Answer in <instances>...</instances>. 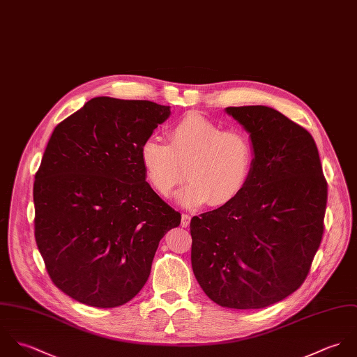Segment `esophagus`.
I'll use <instances>...</instances> for the list:
<instances>
[{"mask_svg": "<svg viewBox=\"0 0 357 357\" xmlns=\"http://www.w3.org/2000/svg\"><path fill=\"white\" fill-rule=\"evenodd\" d=\"M189 223H190V215L182 214V222H181V225H182L183 227H188Z\"/></svg>", "mask_w": 357, "mask_h": 357, "instance_id": "obj_1", "label": "esophagus"}]
</instances>
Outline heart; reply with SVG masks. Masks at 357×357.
I'll return each mask as SVG.
<instances>
[{
  "label": "heart",
  "mask_w": 357,
  "mask_h": 357,
  "mask_svg": "<svg viewBox=\"0 0 357 357\" xmlns=\"http://www.w3.org/2000/svg\"><path fill=\"white\" fill-rule=\"evenodd\" d=\"M168 144L155 138L142 143L139 155L149 185L167 199L186 178L178 195L185 207L210 203L223 207L234 202L250 182L255 146L243 130H223L202 114L190 113L168 130Z\"/></svg>",
  "instance_id": "heart-1"
}]
</instances>
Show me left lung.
<instances>
[{"mask_svg":"<svg viewBox=\"0 0 357 357\" xmlns=\"http://www.w3.org/2000/svg\"><path fill=\"white\" fill-rule=\"evenodd\" d=\"M255 146L248 185L193 216L192 268L215 303L262 309L303 284L324 233L327 181L312 135L268 106L226 107Z\"/></svg>","mask_w":357,"mask_h":357,"instance_id":"8db88e82","label":"left lung"}]
</instances>
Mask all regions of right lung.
<instances>
[{
	"label": "right lung",
	"mask_w": 357,
	"mask_h": 357,
	"mask_svg": "<svg viewBox=\"0 0 357 357\" xmlns=\"http://www.w3.org/2000/svg\"><path fill=\"white\" fill-rule=\"evenodd\" d=\"M169 106L93 98L59 123L36 172L34 236L61 291L95 307L131 301L181 214L146 182L139 150Z\"/></svg>",
	"instance_id": "add662e5"
}]
</instances>
